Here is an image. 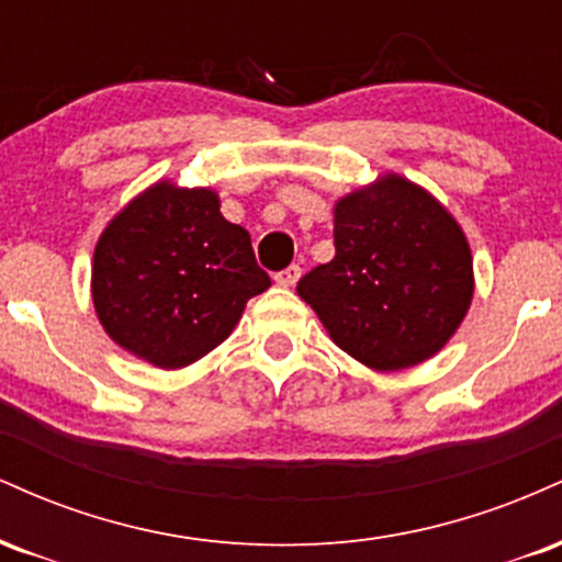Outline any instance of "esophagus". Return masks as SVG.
Returning a JSON list of instances; mask_svg holds the SVG:
<instances>
[{"label": "esophagus", "instance_id": "34e87169", "mask_svg": "<svg viewBox=\"0 0 562 562\" xmlns=\"http://www.w3.org/2000/svg\"><path fill=\"white\" fill-rule=\"evenodd\" d=\"M299 277H301V267L299 263H290V267H285L282 272L274 274V282L282 288H293L295 282H299Z\"/></svg>", "mask_w": 562, "mask_h": 562}]
</instances>
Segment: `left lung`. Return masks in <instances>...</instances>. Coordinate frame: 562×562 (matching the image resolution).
<instances>
[{
    "label": "left lung",
    "mask_w": 562,
    "mask_h": 562,
    "mask_svg": "<svg viewBox=\"0 0 562 562\" xmlns=\"http://www.w3.org/2000/svg\"><path fill=\"white\" fill-rule=\"evenodd\" d=\"M335 259L299 280L335 346L396 372L447 346L473 301V256L454 216L398 173L335 203Z\"/></svg>",
    "instance_id": "1"
}]
</instances>
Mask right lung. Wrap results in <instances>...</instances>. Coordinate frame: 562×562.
Listing matches in <instances>:
<instances>
[{"label": "right lung", "mask_w": 562, "mask_h": 562, "mask_svg": "<svg viewBox=\"0 0 562 562\" xmlns=\"http://www.w3.org/2000/svg\"><path fill=\"white\" fill-rule=\"evenodd\" d=\"M272 285L250 235L205 187L158 182L113 216L94 248L92 301L134 357L179 370L229 338L248 299Z\"/></svg>", "instance_id": "right-lung-1"}]
</instances>
